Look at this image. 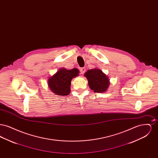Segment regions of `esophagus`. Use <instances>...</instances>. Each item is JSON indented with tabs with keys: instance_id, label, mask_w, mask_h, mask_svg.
<instances>
[{
	"instance_id": "esophagus-1",
	"label": "esophagus",
	"mask_w": 158,
	"mask_h": 158,
	"mask_svg": "<svg viewBox=\"0 0 158 158\" xmlns=\"http://www.w3.org/2000/svg\"><path fill=\"white\" fill-rule=\"evenodd\" d=\"M86 70V68H81L80 69V72L81 74H84Z\"/></svg>"
}]
</instances>
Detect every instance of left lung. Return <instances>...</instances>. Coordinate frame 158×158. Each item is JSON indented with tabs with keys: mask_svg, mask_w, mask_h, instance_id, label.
<instances>
[{
	"mask_svg": "<svg viewBox=\"0 0 158 158\" xmlns=\"http://www.w3.org/2000/svg\"><path fill=\"white\" fill-rule=\"evenodd\" d=\"M84 76L88 79L90 89L94 90V92H105L110 86V83L108 76L100 69L88 70Z\"/></svg>",
	"mask_w": 158,
	"mask_h": 158,
	"instance_id": "1",
	"label": "left lung"
}]
</instances>
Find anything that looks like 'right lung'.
<instances>
[{"label": "right lung", "mask_w": 158, "mask_h": 158, "mask_svg": "<svg viewBox=\"0 0 158 158\" xmlns=\"http://www.w3.org/2000/svg\"><path fill=\"white\" fill-rule=\"evenodd\" d=\"M79 71L74 68L68 70L60 69L54 75L49 77L48 85L54 94L59 96L68 95L70 93L72 79L79 76Z\"/></svg>", "instance_id": "obj_1"}]
</instances>
